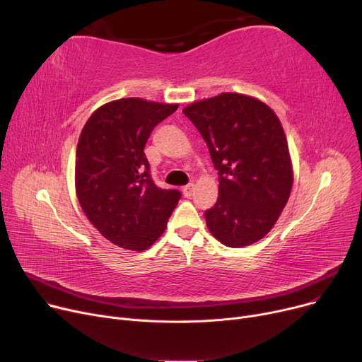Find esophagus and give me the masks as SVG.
<instances>
[{
  "label": "esophagus",
  "instance_id": "1",
  "mask_svg": "<svg viewBox=\"0 0 362 362\" xmlns=\"http://www.w3.org/2000/svg\"><path fill=\"white\" fill-rule=\"evenodd\" d=\"M194 189H195V185H194V183H189V185H186V186L182 187V192H183V195H185L186 198H189V197H192Z\"/></svg>",
  "mask_w": 362,
  "mask_h": 362
}]
</instances>
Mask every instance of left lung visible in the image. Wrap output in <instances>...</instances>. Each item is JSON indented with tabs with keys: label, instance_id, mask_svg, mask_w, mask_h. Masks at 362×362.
Segmentation results:
<instances>
[{
	"label": "left lung",
	"instance_id": "left-lung-1",
	"mask_svg": "<svg viewBox=\"0 0 362 362\" xmlns=\"http://www.w3.org/2000/svg\"><path fill=\"white\" fill-rule=\"evenodd\" d=\"M216 170L218 199L205 211L210 233L230 248L267 235L288 204L293 165L277 114L258 98L223 92L183 108Z\"/></svg>",
	"mask_w": 362,
	"mask_h": 362
}]
</instances>
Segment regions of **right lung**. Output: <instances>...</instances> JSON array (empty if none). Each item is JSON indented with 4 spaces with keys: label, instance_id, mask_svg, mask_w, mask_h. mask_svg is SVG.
I'll return each mask as SVG.
<instances>
[{
    "label": "right lung",
    "instance_id": "add662e5",
    "mask_svg": "<svg viewBox=\"0 0 362 362\" xmlns=\"http://www.w3.org/2000/svg\"><path fill=\"white\" fill-rule=\"evenodd\" d=\"M177 108L136 97L114 100L95 110L81 132L76 195L95 229L123 250H148L180 199L179 191L151 180L144 152L152 129Z\"/></svg>",
    "mask_w": 362,
    "mask_h": 362
}]
</instances>
